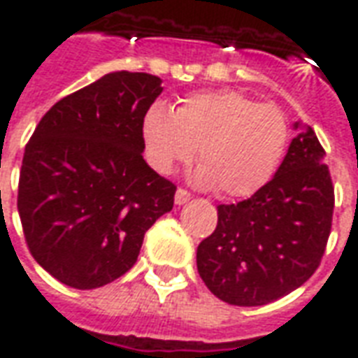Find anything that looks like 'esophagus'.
Masks as SVG:
<instances>
[{
	"mask_svg": "<svg viewBox=\"0 0 358 358\" xmlns=\"http://www.w3.org/2000/svg\"><path fill=\"white\" fill-rule=\"evenodd\" d=\"M192 199V195L187 194L186 189H176V194H174V203L176 205H184V203H187Z\"/></svg>",
	"mask_w": 358,
	"mask_h": 358,
	"instance_id": "1",
	"label": "esophagus"
}]
</instances>
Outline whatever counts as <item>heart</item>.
Here are the masks:
<instances>
[{
  "instance_id": "obj_1",
  "label": "heart",
  "mask_w": 358,
  "mask_h": 358,
  "mask_svg": "<svg viewBox=\"0 0 358 358\" xmlns=\"http://www.w3.org/2000/svg\"><path fill=\"white\" fill-rule=\"evenodd\" d=\"M287 138L282 110L232 90L189 95L172 113L153 105L141 118L145 159L159 174L189 163L197 149L194 182L226 197L259 192L282 163Z\"/></svg>"
}]
</instances>
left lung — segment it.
Returning a JSON list of instances; mask_svg holds the SVG:
<instances>
[{
    "label": "left lung",
    "mask_w": 358,
    "mask_h": 358,
    "mask_svg": "<svg viewBox=\"0 0 358 358\" xmlns=\"http://www.w3.org/2000/svg\"><path fill=\"white\" fill-rule=\"evenodd\" d=\"M284 161L245 201L218 205L217 230L197 248V270L218 299L259 307L315 274L330 236L334 186L324 149L297 120Z\"/></svg>",
    "instance_id": "obj_1"
}]
</instances>
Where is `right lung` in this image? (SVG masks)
Here are the masks:
<instances>
[{"label":"right lung","instance_id":"obj_1","mask_svg":"<svg viewBox=\"0 0 358 358\" xmlns=\"http://www.w3.org/2000/svg\"><path fill=\"white\" fill-rule=\"evenodd\" d=\"M161 84L148 73L105 74L55 103L28 141L20 222L32 257L65 285L95 289L126 274L145 232L172 210L176 186L141 155V118Z\"/></svg>","mask_w":358,"mask_h":358}]
</instances>
